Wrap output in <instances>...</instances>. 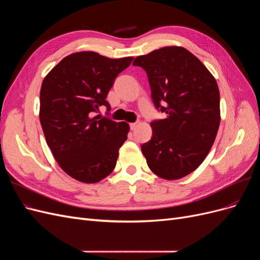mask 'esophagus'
<instances>
[{
  "label": "esophagus",
  "instance_id": "1",
  "mask_svg": "<svg viewBox=\"0 0 260 260\" xmlns=\"http://www.w3.org/2000/svg\"><path fill=\"white\" fill-rule=\"evenodd\" d=\"M138 124H139V122H131V123H130V128H131L132 130H135V129L138 127Z\"/></svg>",
  "mask_w": 260,
  "mask_h": 260
}]
</instances>
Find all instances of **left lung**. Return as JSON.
Returning a JSON list of instances; mask_svg holds the SVG:
<instances>
[{"mask_svg":"<svg viewBox=\"0 0 260 260\" xmlns=\"http://www.w3.org/2000/svg\"><path fill=\"white\" fill-rule=\"evenodd\" d=\"M133 65L148 78L155 107L166 114L151 122L152 139L141 149L155 175L176 180L206 158L220 123L216 79L203 62L181 46H166L138 56Z\"/></svg>","mask_w":260,"mask_h":260,"instance_id":"obj_1","label":"left lung"}]
</instances>
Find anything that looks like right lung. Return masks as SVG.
<instances>
[{"label": "right lung", "instance_id": "1", "mask_svg": "<svg viewBox=\"0 0 260 260\" xmlns=\"http://www.w3.org/2000/svg\"><path fill=\"white\" fill-rule=\"evenodd\" d=\"M132 59H112L95 52L74 53L44 78L40 122L46 143L59 167L78 181L99 182L116 166L129 124L93 115L101 106L109 111L107 94Z\"/></svg>", "mask_w": 260, "mask_h": 260}]
</instances>
